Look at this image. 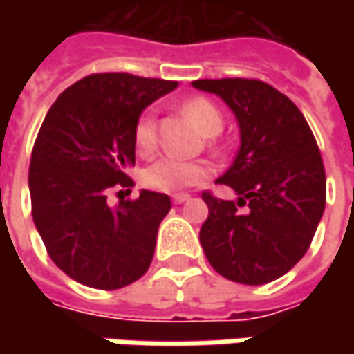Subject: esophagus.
I'll return each instance as SVG.
<instances>
[{
	"mask_svg": "<svg viewBox=\"0 0 354 354\" xmlns=\"http://www.w3.org/2000/svg\"><path fill=\"white\" fill-rule=\"evenodd\" d=\"M185 201H189V195H187V193H177V195H173V203H175V205H181Z\"/></svg>",
	"mask_w": 354,
	"mask_h": 354,
	"instance_id": "esophagus-1",
	"label": "esophagus"
}]
</instances>
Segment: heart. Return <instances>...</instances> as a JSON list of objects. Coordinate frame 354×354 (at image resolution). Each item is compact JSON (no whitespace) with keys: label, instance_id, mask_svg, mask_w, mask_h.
<instances>
[{"label":"heart","instance_id":"obj_1","mask_svg":"<svg viewBox=\"0 0 354 354\" xmlns=\"http://www.w3.org/2000/svg\"><path fill=\"white\" fill-rule=\"evenodd\" d=\"M185 116L189 118L205 136H216L223 131L225 118L209 98H191L183 104ZM133 142L142 153L153 151L157 145V118L153 112H145L136 122ZM209 167L201 161H183L173 156H163L149 163L142 171V183L157 193H179L183 189L207 181Z\"/></svg>","mask_w":354,"mask_h":354}]
</instances>
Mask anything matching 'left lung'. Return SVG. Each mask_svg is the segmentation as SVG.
I'll use <instances>...</instances> for the list:
<instances>
[{
  "label": "left lung",
  "instance_id": "obj_1",
  "mask_svg": "<svg viewBox=\"0 0 354 354\" xmlns=\"http://www.w3.org/2000/svg\"><path fill=\"white\" fill-rule=\"evenodd\" d=\"M193 86L221 96L240 126L234 163L216 183L238 201L203 193L209 216L198 240L226 279L262 286L297 264L325 211V167L299 108L258 78H205Z\"/></svg>",
  "mask_w": 354,
  "mask_h": 354
}]
</instances>
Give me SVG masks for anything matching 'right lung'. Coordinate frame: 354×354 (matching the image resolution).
<instances>
[{"instance_id": "1", "label": "right lung", "mask_w": 354, "mask_h": 354, "mask_svg": "<svg viewBox=\"0 0 354 354\" xmlns=\"http://www.w3.org/2000/svg\"><path fill=\"white\" fill-rule=\"evenodd\" d=\"M175 88L177 80L90 75L43 120L29 165L31 212L50 260L82 286L120 290L153 260L171 198L142 191L110 207L108 197L133 187L126 169L136 163L133 128L143 108Z\"/></svg>"}]
</instances>
